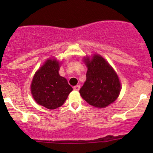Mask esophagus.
Listing matches in <instances>:
<instances>
[{"instance_id":"esophagus-1","label":"esophagus","mask_w":153,"mask_h":153,"mask_svg":"<svg viewBox=\"0 0 153 153\" xmlns=\"http://www.w3.org/2000/svg\"><path fill=\"white\" fill-rule=\"evenodd\" d=\"M73 89H74V90H76V91H78L80 89V85H76V86H75L73 87Z\"/></svg>"}]
</instances>
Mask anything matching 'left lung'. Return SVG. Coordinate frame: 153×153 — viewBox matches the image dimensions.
<instances>
[{
  "instance_id": "obj_1",
  "label": "left lung",
  "mask_w": 153,
  "mask_h": 153,
  "mask_svg": "<svg viewBox=\"0 0 153 153\" xmlns=\"http://www.w3.org/2000/svg\"><path fill=\"white\" fill-rule=\"evenodd\" d=\"M88 68L86 80L79 92L90 105L104 108L117 99L121 91L119 79L109 64L101 56L95 55L86 60Z\"/></svg>"
}]
</instances>
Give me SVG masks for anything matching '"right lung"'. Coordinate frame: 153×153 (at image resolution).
Here are the masks:
<instances>
[{"mask_svg":"<svg viewBox=\"0 0 153 153\" xmlns=\"http://www.w3.org/2000/svg\"><path fill=\"white\" fill-rule=\"evenodd\" d=\"M59 63L55 60H48L35 73L31 92L35 101L49 109L63 105L72 88L67 79L58 73Z\"/></svg>","mask_w":153,"mask_h":153,"instance_id":"add662e5","label":"right lung"}]
</instances>
